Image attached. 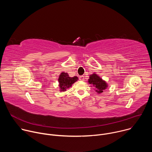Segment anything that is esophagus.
Segmentation results:
<instances>
[{
	"label": "esophagus",
	"mask_w": 152,
	"mask_h": 152,
	"mask_svg": "<svg viewBox=\"0 0 152 152\" xmlns=\"http://www.w3.org/2000/svg\"><path fill=\"white\" fill-rule=\"evenodd\" d=\"M85 77H84V76H80L79 77V79L80 80H82V81H83L84 80V79Z\"/></svg>",
	"instance_id": "obj_1"
}]
</instances>
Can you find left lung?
Here are the masks:
<instances>
[{
  "label": "left lung",
  "mask_w": 152,
  "mask_h": 152,
  "mask_svg": "<svg viewBox=\"0 0 152 152\" xmlns=\"http://www.w3.org/2000/svg\"><path fill=\"white\" fill-rule=\"evenodd\" d=\"M88 82L94 86L96 92L98 93H103V91L107 86V83L96 74H93L92 75H90V79H88Z\"/></svg>",
  "instance_id": "obj_1"
}]
</instances>
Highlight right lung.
I'll use <instances>...</instances> for the list:
<instances>
[{
  "mask_svg": "<svg viewBox=\"0 0 152 152\" xmlns=\"http://www.w3.org/2000/svg\"><path fill=\"white\" fill-rule=\"evenodd\" d=\"M78 79L77 77L74 76V77H70L67 73L62 72L59 77L58 81L59 83V87L61 90V91H66L67 88L72 85L73 83H74L76 81H77Z\"/></svg>",
  "mask_w": 152,
  "mask_h": 152,
  "instance_id": "obj_1",
  "label": "right lung"
}]
</instances>
